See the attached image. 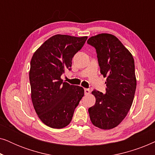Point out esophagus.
I'll return each instance as SVG.
<instances>
[{"instance_id": "esophagus-1", "label": "esophagus", "mask_w": 155, "mask_h": 155, "mask_svg": "<svg viewBox=\"0 0 155 155\" xmlns=\"http://www.w3.org/2000/svg\"><path fill=\"white\" fill-rule=\"evenodd\" d=\"M90 93V90L89 89H84V94H89Z\"/></svg>"}]
</instances>
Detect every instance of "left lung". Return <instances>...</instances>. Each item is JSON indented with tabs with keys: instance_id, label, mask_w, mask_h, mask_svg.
Listing matches in <instances>:
<instances>
[{
	"instance_id": "left-lung-1",
	"label": "left lung",
	"mask_w": 155,
	"mask_h": 155,
	"mask_svg": "<svg viewBox=\"0 0 155 155\" xmlns=\"http://www.w3.org/2000/svg\"><path fill=\"white\" fill-rule=\"evenodd\" d=\"M87 43L96 48L100 73L107 77V92L94 90L96 102L88 111L92 124L103 130L118 126L130 109L136 77L131 53L117 37L102 33L89 38Z\"/></svg>"
}]
</instances>
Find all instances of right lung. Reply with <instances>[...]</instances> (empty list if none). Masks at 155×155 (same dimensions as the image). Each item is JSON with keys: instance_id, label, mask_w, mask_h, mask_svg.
Here are the masks:
<instances>
[{"instance_id": "1", "label": "right lung", "mask_w": 155, "mask_h": 155, "mask_svg": "<svg viewBox=\"0 0 155 155\" xmlns=\"http://www.w3.org/2000/svg\"><path fill=\"white\" fill-rule=\"evenodd\" d=\"M87 37L56 35L34 53L30 62L31 98L39 119L52 128L71 123L74 111L84 96L82 87L63 82L61 76L72 66L74 55Z\"/></svg>"}]
</instances>
